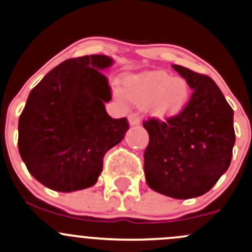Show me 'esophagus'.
Here are the masks:
<instances>
[{"label":"esophagus","instance_id":"esophagus-1","mask_svg":"<svg viewBox=\"0 0 252 252\" xmlns=\"http://www.w3.org/2000/svg\"><path fill=\"white\" fill-rule=\"evenodd\" d=\"M128 119H129V124H130L131 126L140 124V116L137 115V113H135V112L130 113V115L128 116Z\"/></svg>","mask_w":252,"mask_h":252}]
</instances>
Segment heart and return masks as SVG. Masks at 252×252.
<instances>
[{"mask_svg":"<svg viewBox=\"0 0 252 252\" xmlns=\"http://www.w3.org/2000/svg\"><path fill=\"white\" fill-rule=\"evenodd\" d=\"M126 96L137 106H146L155 117L170 119L184 112L190 99V88L184 78L163 71H150L123 79Z\"/></svg>","mask_w":252,"mask_h":252,"instance_id":"obj_1","label":"heart"}]
</instances>
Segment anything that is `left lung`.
I'll return each instance as SVG.
<instances>
[{"label":"left lung","mask_w":252,"mask_h":252,"mask_svg":"<svg viewBox=\"0 0 252 252\" xmlns=\"http://www.w3.org/2000/svg\"><path fill=\"white\" fill-rule=\"evenodd\" d=\"M193 93L177 117L144 121L150 141L144 153L148 186L175 199L213 189L228 169L235 142L233 110L209 76L173 65Z\"/></svg>","instance_id":"1"}]
</instances>
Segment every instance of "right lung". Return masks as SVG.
<instances>
[{
    "label": "right lung",
    "instance_id": "1",
    "mask_svg": "<svg viewBox=\"0 0 252 252\" xmlns=\"http://www.w3.org/2000/svg\"><path fill=\"white\" fill-rule=\"evenodd\" d=\"M106 55L67 59L49 71L30 92L19 117L18 148L29 173L58 192L92 187L110 148L129 129L126 117L105 110L112 94L104 68Z\"/></svg>",
    "mask_w": 252,
    "mask_h": 252
}]
</instances>
